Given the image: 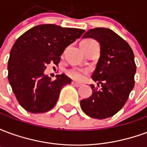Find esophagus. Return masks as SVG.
Instances as JSON below:
<instances>
[{"label":"esophagus","mask_w":147,"mask_h":147,"mask_svg":"<svg viewBox=\"0 0 147 147\" xmlns=\"http://www.w3.org/2000/svg\"><path fill=\"white\" fill-rule=\"evenodd\" d=\"M71 84H72V85H74V86H77V87H79V86H81V83H76V82H75V81H72V82H71Z\"/></svg>","instance_id":"obj_1"}]
</instances>
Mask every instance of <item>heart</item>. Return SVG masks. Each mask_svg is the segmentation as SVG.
<instances>
[{
  "instance_id": "1",
  "label": "heart",
  "mask_w": 147,
  "mask_h": 147,
  "mask_svg": "<svg viewBox=\"0 0 147 147\" xmlns=\"http://www.w3.org/2000/svg\"><path fill=\"white\" fill-rule=\"evenodd\" d=\"M94 40H91V39H86V40H84L83 42H81V44H87L89 42H92ZM67 74L68 76H70L71 78H72L74 80H83V77H84V71L81 70H79V69H76V68H72V69H70L67 71Z\"/></svg>"
}]
</instances>
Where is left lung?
<instances>
[{"label": "left lung", "instance_id": "left-lung-1", "mask_svg": "<svg viewBox=\"0 0 147 147\" xmlns=\"http://www.w3.org/2000/svg\"><path fill=\"white\" fill-rule=\"evenodd\" d=\"M90 38L100 43L101 54L90 85L92 94L80 102L85 113L96 119H105L123 108L135 86L136 65L128 43L108 28L87 30L83 38Z\"/></svg>", "mask_w": 147, "mask_h": 147}]
</instances>
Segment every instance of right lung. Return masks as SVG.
<instances>
[{
  "mask_svg": "<svg viewBox=\"0 0 147 147\" xmlns=\"http://www.w3.org/2000/svg\"><path fill=\"white\" fill-rule=\"evenodd\" d=\"M84 30L42 24L23 34L16 41L8 62V79L20 105L32 113L50 110L61 89L71 80L64 74L52 80L44 71L61 61L64 49L80 38Z\"/></svg>",
  "mask_w": 147,
  "mask_h": 147,
  "instance_id": "obj_1",
  "label": "right lung"
}]
</instances>
